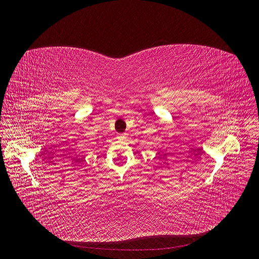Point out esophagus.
<instances>
[{"label":"esophagus","mask_w":259,"mask_h":259,"mask_svg":"<svg viewBox=\"0 0 259 259\" xmlns=\"http://www.w3.org/2000/svg\"><path fill=\"white\" fill-rule=\"evenodd\" d=\"M120 140H122V141H124V140H126L127 139V135H126V133H121V135L118 137Z\"/></svg>","instance_id":"obj_1"}]
</instances>
